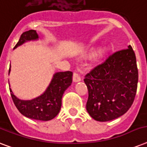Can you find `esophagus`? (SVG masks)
<instances>
[{
  "mask_svg": "<svg viewBox=\"0 0 147 147\" xmlns=\"http://www.w3.org/2000/svg\"><path fill=\"white\" fill-rule=\"evenodd\" d=\"M81 81V77L78 73L74 72L73 74V82H78Z\"/></svg>",
  "mask_w": 147,
  "mask_h": 147,
  "instance_id": "34e87169",
  "label": "esophagus"
}]
</instances>
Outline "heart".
Here are the masks:
<instances>
[{
	"instance_id": "1",
	"label": "heart",
	"mask_w": 147,
	"mask_h": 147,
	"mask_svg": "<svg viewBox=\"0 0 147 147\" xmlns=\"http://www.w3.org/2000/svg\"><path fill=\"white\" fill-rule=\"evenodd\" d=\"M102 54H103L102 51H101V50L98 51V56H101V55H102Z\"/></svg>"
}]
</instances>
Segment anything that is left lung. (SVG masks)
I'll return each mask as SVG.
<instances>
[{
    "mask_svg": "<svg viewBox=\"0 0 147 147\" xmlns=\"http://www.w3.org/2000/svg\"><path fill=\"white\" fill-rule=\"evenodd\" d=\"M84 82L88 90L86 110L92 118L105 122L125 114L134 102L138 82L131 46L108 56L85 76Z\"/></svg>",
    "mask_w": 147,
    "mask_h": 147,
    "instance_id": "obj_1",
    "label": "left lung"
}]
</instances>
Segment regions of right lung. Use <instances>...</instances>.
<instances>
[{
  "instance_id": "1",
  "label": "right lung",
  "mask_w": 147,
  "mask_h": 147,
  "mask_svg": "<svg viewBox=\"0 0 147 147\" xmlns=\"http://www.w3.org/2000/svg\"><path fill=\"white\" fill-rule=\"evenodd\" d=\"M39 40V35L34 30L22 33L19 41L13 49L30 41ZM10 72V65L9 74ZM72 72L70 71H59L53 76L49 85L40 96L31 100H21L13 93L11 97L15 106L24 116L37 121H48L57 116L62 106V98L65 91L72 82ZM10 86V84H9Z\"/></svg>"
}]
</instances>
